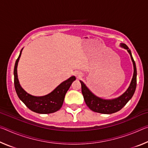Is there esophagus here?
Segmentation results:
<instances>
[{"mask_svg":"<svg viewBox=\"0 0 148 148\" xmlns=\"http://www.w3.org/2000/svg\"><path fill=\"white\" fill-rule=\"evenodd\" d=\"M74 75H75V76L77 77V78H79L80 76H81V75H80V74L79 73V72H75Z\"/></svg>","mask_w":148,"mask_h":148,"instance_id":"34e87169","label":"esophagus"}]
</instances>
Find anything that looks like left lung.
I'll list each match as a JSON object with an SVG mask.
<instances>
[{
    "instance_id": "obj_1",
    "label": "left lung",
    "mask_w": 148,
    "mask_h": 148,
    "mask_svg": "<svg viewBox=\"0 0 148 148\" xmlns=\"http://www.w3.org/2000/svg\"><path fill=\"white\" fill-rule=\"evenodd\" d=\"M120 46L127 49L128 53L130 54L134 68L133 76H132L131 84H130L128 89L126 90V91L124 93H123L121 96L113 99H104L96 96L90 91L89 89L83 82L81 80L79 81L82 85V92L86 104L89 108L90 110L95 112L104 114H110L119 111L132 98L135 92V90H136L137 76L136 64H135L133 57L132 56L131 50L129 49L128 46L123 43L120 44Z\"/></svg>"
}]
</instances>
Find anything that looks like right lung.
I'll return each mask as SVG.
<instances>
[{"instance_id": "obj_1", "label": "right lung", "mask_w": 148, "mask_h": 148, "mask_svg": "<svg viewBox=\"0 0 148 148\" xmlns=\"http://www.w3.org/2000/svg\"><path fill=\"white\" fill-rule=\"evenodd\" d=\"M23 49H21L18 58L16 60L14 71V86L17 96L28 108L36 113L46 114L58 111L63 104L65 95L76 77L75 76L69 77L59 84L53 91L44 96L37 97L28 93L22 88L17 76V64Z\"/></svg>"}]
</instances>
